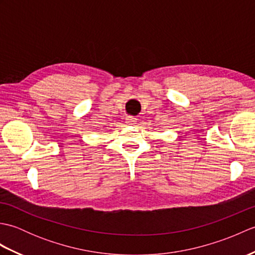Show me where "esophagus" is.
<instances>
[{"mask_svg": "<svg viewBox=\"0 0 255 255\" xmlns=\"http://www.w3.org/2000/svg\"><path fill=\"white\" fill-rule=\"evenodd\" d=\"M126 121H127L126 123L128 125H134V124H136V122H137V119L134 118V117H132V116H128Z\"/></svg>", "mask_w": 255, "mask_h": 255, "instance_id": "obj_1", "label": "esophagus"}]
</instances>
